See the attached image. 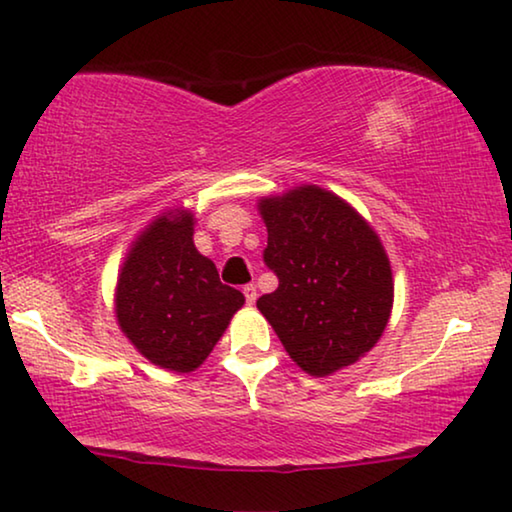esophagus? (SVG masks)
<instances>
[{"label":"esophagus","mask_w":512,"mask_h":512,"mask_svg":"<svg viewBox=\"0 0 512 512\" xmlns=\"http://www.w3.org/2000/svg\"><path fill=\"white\" fill-rule=\"evenodd\" d=\"M243 296H246V303L253 305L257 301V287L255 285H246L243 287Z\"/></svg>","instance_id":"1"}]
</instances>
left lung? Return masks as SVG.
Segmentation results:
<instances>
[{
  "label": "left lung",
  "instance_id": "obj_1",
  "mask_svg": "<svg viewBox=\"0 0 512 512\" xmlns=\"http://www.w3.org/2000/svg\"><path fill=\"white\" fill-rule=\"evenodd\" d=\"M278 289L257 308L289 358L329 377L377 345L393 310V271L379 234L352 204L315 183L257 202Z\"/></svg>",
  "mask_w": 512,
  "mask_h": 512
}]
</instances>
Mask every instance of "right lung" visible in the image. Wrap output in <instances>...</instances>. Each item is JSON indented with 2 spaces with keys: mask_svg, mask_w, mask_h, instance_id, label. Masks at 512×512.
<instances>
[{
  "mask_svg": "<svg viewBox=\"0 0 512 512\" xmlns=\"http://www.w3.org/2000/svg\"><path fill=\"white\" fill-rule=\"evenodd\" d=\"M193 227L190 209H165L135 236L114 287L121 333L149 363L179 375L207 361L246 303L195 248Z\"/></svg>",
  "mask_w": 512,
  "mask_h": 512,
  "instance_id": "1",
  "label": "right lung"
}]
</instances>
